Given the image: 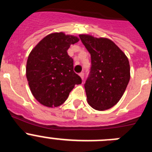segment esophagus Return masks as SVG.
<instances>
[{
  "mask_svg": "<svg viewBox=\"0 0 152 152\" xmlns=\"http://www.w3.org/2000/svg\"><path fill=\"white\" fill-rule=\"evenodd\" d=\"M79 75H80V77H81V78L84 79V72H80V73L79 74Z\"/></svg>",
  "mask_w": 152,
  "mask_h": 152,
  "instance_id": "1",
  "label": "esophagus"
}]
</instances>
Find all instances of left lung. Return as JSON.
<instances>
[{
    "instance_id": "obj_1",
    "label": "left lung",
    "mask_w": 152,
    "mask_h": 152,
    "mask_svg": "<svg viewBox=\"0 0 152 152\" xmlns=\"http://www.w3.org/2000/svg\"><path fill=\"white\" fill-rule=\"evenodd\" d=\"M91 54V67L84 84L88 102L96 110H106L119 102L130 79L129 62L123 51L106 38L79 36Z\"/></svg>"
}]
</instances>
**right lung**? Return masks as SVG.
Returning <instances> with one entry per match:
<instances>
[{
	"mask_svg": "<svg viewBox=\"0 0 152 152\" xmlns=\"http://www.w3.org/2000/svg\"><path fill=\"white\" fill-rule=\"evenodd\" d=\"M78 41L76 36L52 33L30 52L26 63V78L31 92L42 105H61L75 84L82 82L74 72L73 58L67 52L70 45Z\"/></svg>",
	"mask_w": 152,
	"mask_h": 152,
	"instance_id": "add662e5",
	"label": "right lung"
}]
</instances>
